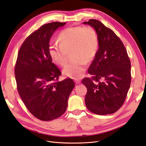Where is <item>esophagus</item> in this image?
<instances>
[{
	"instance_id": "34e87169",
	"label": "esophagus",
	"mask_w": 146,
	"mask_h": 146,
	"mask_svg": "<svg viewBox=\"0 0 146 146\" xmlns=\"http://www.w3.org/2000/svg\"><path fill=\"white\" fill-rule=\"evenodd\" d=\"M74 82H75V83H76V84H79L81 82V80H80V79H75Z\"/></svg>"
}]
</instances>
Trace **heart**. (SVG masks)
<instances>
[{"instance_id": "obj_1", "label": "heart", "mask_w": 146, "mask_h": 146, "mask_svg": "<svg viewBox=\"0 0 146 146\" xmlns=\"http://www.w3.org/2000/svg\"><path fill=\"white\" fill-rule=\"evenodd\" d=\"M60 44L50 42L48 54L54 62L64 66L68 60V54L71 52L74 60L63 70L64 76L78 79L85 72L87 62L94 58L99 49L98 33L91 26L71 27L64 29L58 35Z\"/></svg>"}]
</instances>
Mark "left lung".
<instances>
[{
  "label": "left lung",
  "mask_w": 146,
  "mask_h": 146,
  "mask_svg": "<svg viewBox=\"0 0 146 146\" xmlns=\"http://www.w3.org/2000/svg\"><path fill=\"white\" fill-rule=\"evenodd\" d=\"M83 23L94 28L99 42L98 53L88 69L92 76L82 80L87 88L85 104L96 114H112L122 107L130 86L129 57L122 41L111 29L96 19Z\"/></svg>",
  "instance_id": "left-lung-1"
}]
</instances>
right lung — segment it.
I'll use <instances>...</instances> for the list:
<instances>
[{"instance_id":"1","label":"right lung","mask_w":146,"mask_h":146,"mask_svg":"<svg viewBox=\"0 0 146 146\" xmlns=\"http://www.w3.org/2000/svg\"><path fill=\"white\" fill-rule=\"evenodd\" d=\"M66 23L46 24L25 39L15 68L18 93L29 111L41 121L62 116L75 86L71 78L59 82L60 69L52 63L48 46L55 31Z\"/></svg>"}]
</instances>
